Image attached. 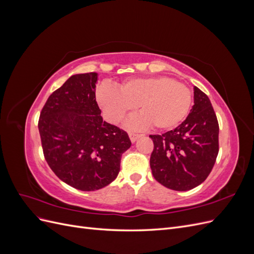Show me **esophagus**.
Wrapping results in <instances>:
<instances>
[{"label":"esophagus","mask_w":254,"mask_h":254,"mask_svg":"<svg viewBox=\"0 0 254 254\" xmlns=\"http://www.w3.org/2000/svg\"><path fill=\"white\" fill-rule=\"evenodd\" d=\"M128 134H129V137H130V141H131V142H135V140L137 139V137L141 135V134L135 133V132H129Z\"/></svg>","instance_id":"1"}]
</instances>
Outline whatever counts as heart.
<instances>
[{
  "label": "heart",
  "mask_w": 254,
  "mask_h": 254,
  "mask_svg": "<svg viewBox=\"0 0 254 254\" xmlns=\"http://www.w3.org/2000/svg\"><path fill=\"white\" fill-rule=\"evenodd\" d=\"M97 101L112 123L120 122L137 106L142 114L128 121L130 127L150 124L164 130L177 126L187 117L191 92L173 77L150 76L126 79L119 84V91L103 86L97 91Z\"/></svg>",
  "instance_id": "heart-1"
}]
</instances>
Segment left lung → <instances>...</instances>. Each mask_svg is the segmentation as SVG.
<instances>
[{"instance_id": "obj_1", "label": "left lung", "mask_w": 254, "mask_h": 254, "mask_svg": "<svg viewBox=\"0 0 254 254\" xmlns=\"http://www.w3.org/2000/svg\"><path fill=\"white\" fill-rule=\"evenodd\" d=\"M219 126L209 97L194 87V106L186 121L162 134H150V168L167 189L189 190L201 184L216 161Z\"/></svg>"}]
</instances>
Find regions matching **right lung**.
<instances>
[{
  "label": "right lung",
  "instance_id": "1",
  "mask_svg": "<svg viewBox=\"0 0 254 254\" xmlns=\"http://www.w3.org/2000/svg\"><path fill=\"white\" fill-rule=\"evenodd\" d=\"M97 73L76 74L48 98L39 128L45 160L60 180L95 190L118 177L128 133L103 122L95 97Z\"/></svg>",
  "mask_w": 254,
  "mask_h": 254
}]
</instances>
